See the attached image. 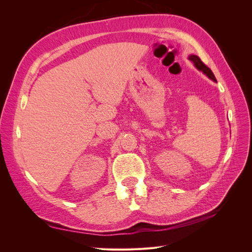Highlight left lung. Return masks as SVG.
Instances as JSON below:
<instances>
[{
    "instance_id": "8db88e82",
    "label": "left lung",
    "mask_w": 252,
    "mask_h": 252,
    "mask_svg": "<svg viewBox=\"0 0 252 252\" xmlns=\"http://www.w3.org/2000/svg\"><path fill=\"white\" fill-rule=\"evenodd\" d=\"M189 60L192 61V62L194 63V65H195V67L197 68V69L203 71V72H204L206 75H207V77H208L209 79H211L212 81L217 82V79H216V77H215V74H213V72L211 71L210 68H208V66H206V65L202 62L201 59H200L199 57L191 55V56H189Z\"/></svg>"
}]
</instances>
